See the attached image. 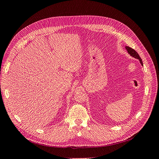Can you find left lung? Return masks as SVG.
I'll list each match as a JSON object with an SVG mask.
<instances>
[{
    "label": "left lung",
    "instance_id": "left-lung-1",
    "mask_svg": "<svg viewBox=\"0 0 159 159\" xmlns=\"http://www.w3.org/2000/svg\"><path fill=\"white\" fill-rule=\"evenodd\" d=\"M125 48H126V51L128 52V54H130L132 57H134V58H136V59H138V60H139V61L141 65H142V66H143V62H142V59H141V57H139V54L137 53V52H136V50H135L132 49V48H130V47L127 46H125Z\"/></svg>",
    "mask_w": 159,
    "mask_h": 159
}]
</instances>
